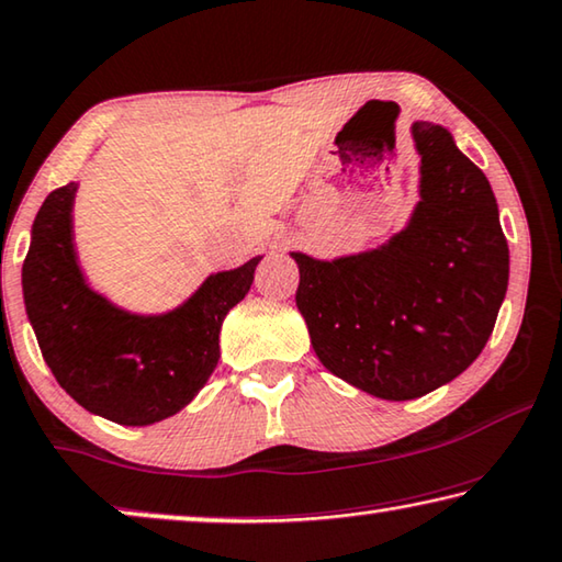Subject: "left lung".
Returning <instances> with one entry per match:
<instances>
[{"label":"left lung","mask_w":562,"mask_h":562,"mask_svg":"<svg viewBox=\"0 0 562 562\" xmlns=\"http://www.w3.org/2000/svg\"><path fill=\"white\" fill-rule=\"evenodd\" d=\"M420 200L401 233L319 261L291 250L296 306L331 375L413 401L482 355L507 294L509 248L492 184L449 128L413 121Z\"/></svg>","instance_id":"obj_1"}]
</instances>
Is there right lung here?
Wrapping results in <instances>:
<instances>
[{
  "label": "right lung",
  "instance_id": "right-lung-1",
  "mask_svg": "<svg viewBox=\"0 0 562 562\" xmlns=\"http://www.w3.org/2000/svg\"><path fill=\"white\" fill-rule=\"evenodd\" d=\"M78 182L50 192L32 223L22 294L47 368L88 413L151 426L180 413L213 375L227 312L246 299L263 256L210 273L165 314L126 312L91 289L72 238Z\"/></svg>",
  "mask_w": 562,
  "mask_h": 562
}]
</instances>
